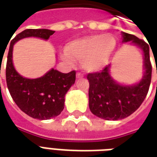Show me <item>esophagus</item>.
<instances>
[{"label":"esophagus","mask_w":157,"mask_h":157,"mask_svg":"<svg viewBox=\"0 0 157 157\" xmlns=\"http://www.w3.org/2000/svg\"><path fill=\"white\" fill-rule=\"evenodd\" d=\"M83 77V74H82L81 72H77L76 73V78H82Z\"/></svg>","instance_id":"obj_1"}]
</instances>
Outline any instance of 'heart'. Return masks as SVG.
Wrapping results in <instances>:
<instances>
[{
	"label": "heart",
	"instance_id": "b5f03b06",
	"mask_svg": "<svg viewBox=\"0 0 157 157\" xmlns=\"http://www.w3.org/2000/svg\"><path fill=\"white\" fill-rule=\"evenodd\" d=\"M116 48V39L111 34H92L68 43L62 59L72 65L80 60L82 68L89 72L98 71L108 65Z\"/></svg>",
	"mask_w": 157,
	"mask_h": 157
}]
</instances>
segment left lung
Instances as JSON below:
<instances>
[{
  "label": "left lung",
  "instance_id": "1",
  "mask_svg": "<svg viewBox=\"0 0 157 157\" xmlns=\"http://www.w3.org/2000/svg\"><path fill=\"white\" fill-rule=\"evenodd\" d=\"M122 34L123 42L131 41L141 48L145 71L141 81L133 86H122L114 82L109 74L110 65H106L101 71L87 75L90 110L94 115L106 120L122 119L135 112L145 100L151 81L149 45L133 34L124 32Z\"/></svg>",
  "mask_w": 157,
  "mask_h": 157
}]
</instances>
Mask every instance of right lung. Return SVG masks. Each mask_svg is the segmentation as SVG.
<instances>
[{
	"label": "right lung",
	"mask_w": 157,
	"mask_h": 157,
	"mask_svg": "<svg viewBox=\"0 0 157 157\" xmlns=\"http://www.w3.org/2000/svg\"><path fill=\"white\" fill-rule=\"evenodd\" d=\"M55 31L48 29H26L12 39L9 48L6 79L9 92L22 112L37 119L55 118L63 111L65 95L75 81V71L67 74L51 69L37 79L22 77L12 64V49L16 42L28 37L47 40Z\"/></svg>",
	"instance_id": "1"
}]
</instances>
